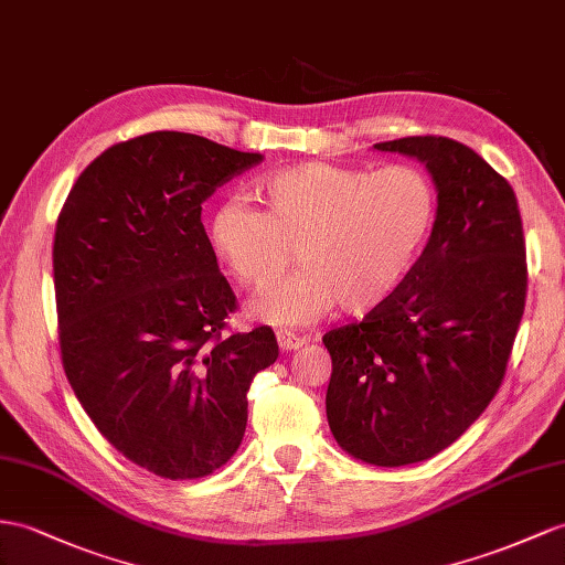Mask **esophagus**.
Instances as JSON below:
<instances>
[{
    "label": "esophagus",
    "mask_w": 565,
    "mask_h": 565,
    "mask_svg": "<svg viewBox=\"0 0 565 565\" xmlns=\"http://www.w3.org/2000/svg\"><path fill=\"white\" fill-rule=\"evenodd\" d=\"M277 341H279V349H281L284 353L298 351V349H302V345H306V339L294 337L291 331H277Z\"/></svg>",
    "instance_id": "esophagus-1"
}]
</instances>
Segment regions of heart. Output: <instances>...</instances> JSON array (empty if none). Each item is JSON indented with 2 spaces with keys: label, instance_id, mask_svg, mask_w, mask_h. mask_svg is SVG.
I'll return each mask as SVG.
<instances>
[{
  "label": "heart",
  "instance_id": "1",
  "mask_svg": "<svg viewBox=\"0 0 565 565\" xmlns=\"http://www.w3.org/2000/svg\"><path fill=\"white\" fill-rule=\"evenodd\" d=\"M263 212L226 200L210 216V245L243 288L263 291L294 250L302 263L250 302V317L306 327L337 306L367 315L406 281L437 220V188L420 167L380 171L300 162L255 183Z\"/></svg>",
  "mask_w": 565,
  "mask_h": 565
}]
</instances>
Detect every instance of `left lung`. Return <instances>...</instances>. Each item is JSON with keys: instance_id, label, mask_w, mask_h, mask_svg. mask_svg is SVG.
I'll return each instance as SVG.
<instances>
[{"instance_id": "obj_1", "label": "left lung", "mask_w": 565, "mask_h": 565, "mask_svg": "<svg viewBox=\"0 0 565 565\" xmlns=\"http://www.w3.org/2000/svg\"><path fill=\"white\" fill-rule=\"evenodd\" d=\"M374 150L425 164L437 220L398 291L360 324L324 334L327 420L349 456L401 468L451 446L499 392L527 265L513 188L475 150L434 136Z\"/></svg>"}]
</instances>
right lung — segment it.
I'll list each match as a JSON object with an SVG mask.
<instances>
[{
  "instance_id": "add662e5",
  "label": "right lung",
  "mask_w": 565,
  "mask_h": 565,
  "mask_svg": "<svg viewBox=\"0 0 565 565\" xmlns=\"http://www.w3.org/2000/svg\"><path fill=\"white\" fill-rule=\"evenodd\" d=\"M259 162L193 134L138 136L88 164L56 220L68 384L117 451L167 480L236 454L253 377L279 358L269 327L222 334L236 296L200 222L202 202Z\"/></svg>"
}]
</instances>
